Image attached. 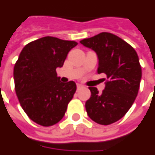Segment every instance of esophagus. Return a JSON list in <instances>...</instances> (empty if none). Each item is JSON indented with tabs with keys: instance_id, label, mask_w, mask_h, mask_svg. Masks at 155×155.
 <instances>
[{
	"instance_id": "esophagus-1",
	"label": "esophagus",
	"mask_w": 155,
	"mask_h": 155,
	"mask_svg": "<svg viewBox=\"0 0 155 155\" xmlns=\"http://www.w3.org/2000/svg\"><path fill=\"white\" fill-rule=\"evenodd\" d=\"M77 87H78V89L81 88V87H82V85L80 83H77Z\"/></svg>"
}]
</instances>
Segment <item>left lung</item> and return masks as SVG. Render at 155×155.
<instances>
[{
  "mask_svg": "<svg viewBox=\"0 0 155 155\" xmlns=\"http://www.w3.org/2000/svg\"><path fill=\"white\" fill-rule=\"evenodd\" d=\"M80 43L96 53L97 73H105L107 78L101 93L96 87H89L91 97L86 101L87 113L97 124H112L125 116L137 97L142 76L137 53L110 33H101Z\"/></svg>",
  "mask_w": 155,
  "mask_h": 155,
  "instance_id": "obj_1",
  "label": "left lung"
}]
</instances>
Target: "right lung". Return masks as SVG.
I'll return each instance as SVG.
<instances>
[{
	"label": "right lung",
	"mask_w": 155,
	"mask_h": 155,
	"mask_svg": "<svg viewBox=\"0 0 155 155\" xmlns=\"http://www.w3.org/2000/svg\"><path fill=\"white\" fill-rule=\"evenodd\" d=\"M78 43L47 36L25 45L14 68L15 92L30 120L43 126L64 117L75 93L73 81L62 82L56 68L64 65Z\"/></svg>",
	"instance_id": "1"
}]
</instances>
